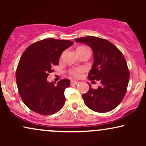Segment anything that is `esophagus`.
<instances>
[{
  "label": "esophagus",
  "mask_w": 146,
  "mask_h": 146,
  "mask_svg": "<svg viewBox=\"0 0 146 146\" xmlns=\"http://www.w3.org/2000/svg\"><path fill=\"white\" fill-rule=\"evenodd\" d=\"M79 82L78 81H75V80H71V86H74V85H77Z\"/></svg>",
  "instance_id": "esophagus-1"
}]
</instances>
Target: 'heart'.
Segmentation results:
<instances>
[{
	"mask_svg": "<svg viewBox=\"0 0 146 146\" xmlns=\"http://www.w3.org/2000/svg\"><path fill=\"white\" fill-rule=\"evenodd\" d=\"M84 47V46H80L79 48ZM84 71V68L82 66H79V67H73L70 68L68 70V73L71 76L74 77V78H80L82 74L83 73V72Z\"/></svg>",
	"mask_w": 146,
	"mask_h": 146,
	"instance_id": "1",
	"label": "heart"
}]
</instances>
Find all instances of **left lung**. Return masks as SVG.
<instances>
[{
  "instance_id": "obj_1",
  "label": "left lung",
  "mask_w": 146,
  "mask_h": 146,
  "mask_svg": "<svg viewBox=\"0 0 146 146\" xmlns=\"http://www.w3.org/2000/svg\"><path fill=\"white\" fill-rule=\"evenodd\" d=\"M75 42L93 49L94 61L88 78L101 84L97 89L90 87L82 95L84 104L98 113L111 111L123 100L128 85L130 72L124 56L113 43L103 38L86 36Z\"/></svg>"
}]
</instances>
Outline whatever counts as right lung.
<instances>
[{"instance_id": "1", "label": "right lung", "mask_w": 146, "mask_h": 146, "mask_svg": "<svg viewBox=\"0 0 146 146\" xmlns=\"http://www.w3.org/2000/svg\"><path fill=\"white\" fill-rule=\"evenodd\" d=\"M73 44L68 40L47 38L31 44L23 53L16 72V84L22 100L31 110L50 115L64 106L70 80L62 79L55 85L48 82L47 77L53 66L59 64L62 53Z\"/></svg>"}]
</instances>
